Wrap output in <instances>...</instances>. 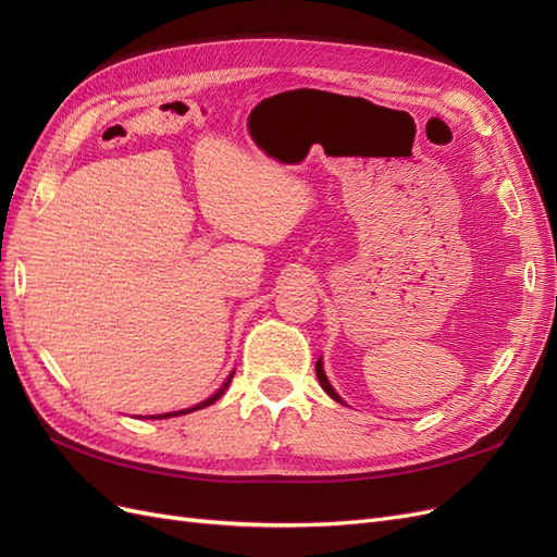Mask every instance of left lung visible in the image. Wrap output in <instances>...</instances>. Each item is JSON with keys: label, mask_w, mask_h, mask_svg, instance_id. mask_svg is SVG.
<instances>
[{"label": "left lung", "mask_w": 557, "mask_h": 557, "mask_svg": "<svg viewBox=\"0 0 557 557\" xmlns=\"http://www.w3.org/2000/svg\"><path fill=\"white\" fill-rule=\"evenodd\" d=\"M315 376H318V381H320V387H323V391H325L334 401L344 404V399L339 397V393H336L334 387H332V383L327 381V376H325V369H323V360H320V358H318V362H315Z\"/></svg>", "instance_id": "left-lung-1"}]
</instances>
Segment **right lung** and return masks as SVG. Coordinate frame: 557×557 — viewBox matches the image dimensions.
Returning <instances> with one entry per match:
<instances>
[{
  "label": "right lung",
  "mask_w": 557,
  "mask_h": 557,
  "mask_svg": "<svg viewBox=\"0 0 557 557\" xmlns=\"http://www.w3.org/2000/svg\"><path fill=\"white\" fill-rule=\"evenodd\" d=\"M232 379H234V372L227 376V381L218 387V391L209 397V399H205V401H199V404H195V407H190V409H181V411H170V413H158V416H139V418H153V420H162V418H174V416H183V413H193V411H197V409H205V407H211V404L215 401V399H221L223 395H225V391L230 387V383H232Z\"/></svg>",
  "instance_id": "right-lung-1"
}]
</instances>
